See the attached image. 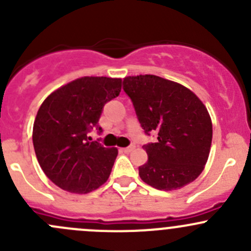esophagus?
<instances>
[{"label": "esophagus", "instance_id": "1", "mask_svg": "<svg viewBox=\"0 0 251 251\" xmlns=\"http://www.w3.org/2000/svg\"><path fill=\"white\" fill-rule=\"evenodd\" d=\"M133 149H135V146H130V147H126V148H123L121 151H123L124 153H131Z\"/></svg>", "mask_w": 251, "mask_h": 251}]
</instances>
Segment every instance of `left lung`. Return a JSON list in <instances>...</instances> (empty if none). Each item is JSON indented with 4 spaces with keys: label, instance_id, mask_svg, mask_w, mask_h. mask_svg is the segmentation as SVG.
Here are the masks:
<instances>
[{
    "label": "left lung",
    "instance_id": "obj_1",
    "mask_svg": "<svg viewBox=\"0 0 251 251\" xmlns=\"http://www.w3.org/2000/svg\"><path fill=\"white\" fill-rule=\"evenodd\" d=\"M144 132H158V142L143 146L148 161L138 168L142 181L159 191H174L203 173L212 140L206 107L194 92L156 75L124 78Z\"/></svg>",
    "mask_w": 251,
    "mask_h": 251
}]
</instances>
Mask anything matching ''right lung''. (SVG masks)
<instances>
[{"label": "right lung", "mask_w": 251, "mask_h": 251, "mask_svg": "<svg viewBox=\"0 0 251 251\" xmlns=\"http://www.w3.org/2000/svg\"><path fill=\"white\" fill-rule=\"evenodd\" d=\"M123 80L83 76L53 91L36 114L32 143L37 161L55 186L86 194L107 182L118 148L92 142L104 104L118 97Z\"/></svg>", "instance_id": "obj_1"}]
</instances>
